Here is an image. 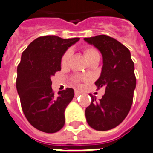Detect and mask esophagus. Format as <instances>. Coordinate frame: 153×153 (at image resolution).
Instances as JSON below:
<instances>
[{
    "label": "esophagus",
    "mask_w": 153,
    "mask_h": 153,
    "mask_svg": "<svg viewBox=\"0 0 153 153\" xmlns=\"http://www.w3.org/2000/svg\"><path fill=\"white\" fill-rule=\"evenodd\" d=\"M81 93H82V92H80L79 90H74V95H75V97L79 96Z\"/></svg>",
    "instance_id": "1"
}]
</instances>
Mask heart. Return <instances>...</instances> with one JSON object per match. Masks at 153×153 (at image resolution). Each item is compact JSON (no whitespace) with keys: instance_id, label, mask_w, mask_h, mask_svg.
I'll return each instance as SVG.
<instances>
[{"instance_id":"obj_1","label":"heart","mask_w":153,"mask_h":153,"mask_svg":"<svg viewBox=\"0 0 153 153\" xmlns=\"http://www.w3.org/2000/svg\"><path fill=\"white\" fill-rule=\"evenodd\" d=\"M83 53L84 56L86 57V59L88 61L91 60H93L94 58L97 57H100L99 52L97 51L96 48H94L93 47H86L83 49ZM71 56V52L70 51H66L65 53L63 54V56H61L60 59V65L62 67H65L68 65L69 63V60ZM83 79H87V78H82V77H74V82L76 83L77 85H79L80 82Z\"/></svg>"}]
</instances>
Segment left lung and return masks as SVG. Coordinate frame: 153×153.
I'll return each instance as SVG.
<instances>
[{
    "label": "left lung",
    "mask_w": 153,
    "mask_h": 153,
    "mask_svg": "<svg viewBox=\"0 0 153 153\" xmlns=\"http://www.w3.org/2000/svg\"><path fill=\"white\" fill-rule=\"evenodd\" d=\"M84 41L102 55V70L95 84L97 89L105 88L99 101L90 94L92 102L85 110L86 120L90 127L106 131L120 125L130 111L136 87L134 64L129 50L115 38L98 35Z\"/></svg>",
    "instance_id": "left-lung-1"
}]
</instances>
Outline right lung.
Instances as JSON below:
<instances>
[{
  "mask_svg": "<svg viewBox=\"0 0 153 153\" xmlns=\"http://www.w3.org/2000/svg\"><path fill=\"white\" fill-rule=\"evenodd\" d=\"M79 38L49 35L36 38L22 53L17 67L16 88L23 112L28 121L40 131L52 134L65 125V110L72 101L73 88L54 95L51 77L60 70V59Z\"/></svg>",
  "mask_w": 153,
  "mask_h": 153,
  "instance_id": "1",
  "label": "right lung"
}]
</instances>
